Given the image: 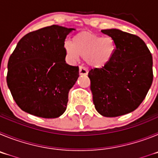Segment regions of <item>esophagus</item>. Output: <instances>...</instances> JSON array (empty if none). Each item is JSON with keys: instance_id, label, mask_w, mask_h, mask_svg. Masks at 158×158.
<instances>
[{"instance_id": "obj_1", "label": "esophagus", "mask_w": 158, "mask_h": 158, "mask_svg": "<svg viewBox=\"0 0 158 158\" xmlns=\"http://www.w3.org/2000/svg\"><path fill=\"white\" fill-rule=\"evenodd\" d=\"M79 73H80V75H87L88 70L86 69L85 67L81 65V66L79 67Z\"/></svg>"}]
</instances>
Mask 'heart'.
<instances>
[{"mask_svg": "<svg viewBox=\"0 0 158 158\" xmlns=\"http://www.w3.org/2000/svg\"><path fill=\"white\" fill-rule=\"evenodd\" d=\"M67 54L72 59L83 57L90 66L102 68L113 58L116 50L112 38L93 34L91 32H80L74 35L71 43L65 45Z\"/></svg>", "mask_w": 158, "mask_h": 158, "instance_id": "b5f03b06", "label": "heart"}]
</instances>
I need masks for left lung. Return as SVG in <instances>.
I'll use <instances>...</instances> for the list:
<instances>
[{
	"label": "left lung",
	"mask_w": 158,
	"mask_h": 158,
	"mask_svg": "<svg viewBox=\"0 0 158 158\" xmlns=\"http://www.w3.org/2000/svg\"><path fill=\"white\" fill-rule=\"evenodd\" d=\"M115 41L116 50L105 66L89 70L90 89L96 111L116 117L135 111L153 82V58L139 36L118 29L101 31Z\"/></svg>",
	"instance_id": "obj_1"
}]
</instances>
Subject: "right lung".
<instances>
[{
    "mask_svg": "<svg viewBox=\"0 0 158 158\" xmlns=\"http://www.w3.org/2000/svg\"><path fill=\"white\" fill-rule=\"evenodd\" d=\"M72 30L51 25L29 32L9 57L7 84L25 112L47 118L65 112L69 89L79 77L78 66L65 61V40Z\"/></svg>",
    "mask_w": 158,
    "mask_h": 158,
    "instance_id": "1",
    "label": "right lung"
}]
</instances>
